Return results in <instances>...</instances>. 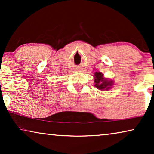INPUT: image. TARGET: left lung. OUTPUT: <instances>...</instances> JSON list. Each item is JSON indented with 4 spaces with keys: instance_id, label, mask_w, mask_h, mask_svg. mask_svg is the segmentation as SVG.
Returning a JSON list of instances; mask_svg holds the SVG:
<instances>
[{
    "instance_id": "left-lung-1",
    "label": "left lung",
    "mask_w": 154,
    "mask_h": 154,
    "mask_svg": "<svg viewBox=\"0 0 154 154\" xmlns=\"http://www.w3.org/2000/svg\"><path fill=\"white\" fill-rule=\"evenodd\" d=\"M94 83H95L94 86L98 89L101 90H108L112 85L113 82L104 79L103 78V74L102 73L96 72L94 73Z\"/></svg>"
}]
</instances>
